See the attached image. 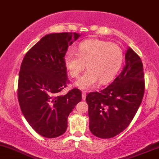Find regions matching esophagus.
I'll list each match as a JSON object with an SVG mask.
<instances>
[{
  "mask_svg": "<svg viewBox=\"0 0 159 159\" xmlns=\"http://www.w3.org/2000/svg\"><path fill=\"white\" fill-rule=\"evenodd\" d=\"M86 92L85 91H84V92H82V99L83 100H85V98H86Z\"/></svg>",
  "mask_w": 159,
  "mask_h": 159,
  "instance_id": "obj_1",
  "label": "esophagus"
}]
</instances>
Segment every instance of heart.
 Listing matches in <instances>:
<instances>
[{
	"label": "heart",
	"mask_w": 159,
	"mask_h": 159,
	"mask_svg": "<svg viewBox=\"0 0 159 159\" xmlns=\"http://www.w3.org/2000/svg\"><path fill=\"white\" fill-rule=\"evenodd\" d=\"M78 52H68L64 64L72 78H78L86 67L87 70L78 79L75 85L82 90L94 87L98 81L102 84L115 77L123 60L122 48L115 43L98 39L83 41L78 45Z\"/></svg>",
	"instance_id": "1"
}]
</instances>
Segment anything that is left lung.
Here are the masks:
<instances>
[{
    "label": "left lung",
    "instance_id": "8db88e82",
    "mask_svg": "<svg viewBox=\"0 0 159 159\" xmlns=\"http://www.w3.org/2000/svg\"><path fill=\"white\" fill-rule=\"evenodd\" d=\"M125 59L123 71L110 85L86 97L90 130L99 138H114L126 129L143 99L145 84L141 60L130 47Z\"/></svg>",
    "mask_w": 159,
    "mask_h": 159
}]
</instances>
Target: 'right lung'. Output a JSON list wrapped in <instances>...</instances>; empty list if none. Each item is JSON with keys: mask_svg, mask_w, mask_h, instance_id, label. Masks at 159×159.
I'll return each mask as SVG.
<instances>
[{"mask_svg": "<svg viewBox=\"0 0 159 159\" xmlns=\"http://www.w3.org/2000/svg\"><path fill=\"white\" fill-rule=\"evenodd\" d=\"M80 36L78 33L45 35L27 52L21 63L18 84L20 107L33 129L45 138L63 134L69 114L81 101L77 88L60 95L69 83L64 56Z\"/></svg>", "mask_w": 159, "mask_h": 159, "instance_id": "1", "label": "right lung"}]
</instances>
